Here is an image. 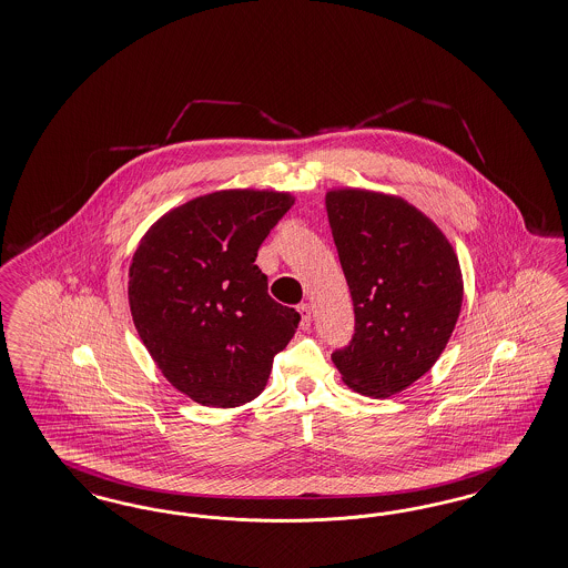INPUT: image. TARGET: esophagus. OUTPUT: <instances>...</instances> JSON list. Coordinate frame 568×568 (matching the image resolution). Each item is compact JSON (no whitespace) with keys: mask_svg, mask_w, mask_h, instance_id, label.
Wrapping results in <instances>:
<instances>
[{"mask_svg":"<svg viewBox=\"0 0 568 568\" xmlns=\"http://www.w3.org/2000/svg\"><path fill=\"white\" fill-rule=\"evenodd\" d=\"M297 313H300V317H302L300 327H302V329H308V327H311V306H308V304H300V306H297Z\"/></svg>","mask_w":568,"mask_h":568,"instance_id":"obj_1","label":"esophagus"}]
</instances>
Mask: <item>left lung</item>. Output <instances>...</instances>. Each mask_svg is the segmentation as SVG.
Listing matches in <instances>:
<instances>
[{"instance_id": "1", "label": "left lung", "mask_w": 568, "mask_h": 568, "mask_svg": "<svg viewBox=\"0 0 568 568\" xmlns=\"http://www.w3.org/2000/svg\"><path fill=\"white\" fill-rule=\"evenodd\" d=\"M325 206L355 306V336L332 362L348 388L397 395L432 369L453 336L463 304L458 255L402 196L332 187Z\"/></svg>"}]
</instances>
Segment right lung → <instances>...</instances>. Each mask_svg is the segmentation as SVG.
I'll list each match as a JSON object with an SVG mask.
<instances>
[{
    "label": "right lung",
    "mask_w": 568,
    "mask_h": 568,
    "mask_svg": "<svg viewBox=\"0 0 568 568\" xmlns=\"http://www.w3.org/2000/svg\"><path fill=\"white\" fill-rule=\"evenodd\" d=\"M292 192L234 187L166 211L136 245L129 306L162 376L192 402L236 408L268 383L300 315L253 262Z\"/></svg>",
    "instance_id": "obj_1"
}]
</instances>
